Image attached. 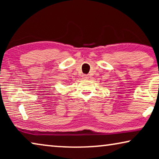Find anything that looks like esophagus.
<instances>
[{
  "mask_svg": "<svg viewBox=\"0 0 159 159\" xmlns=\"http://www.w3.org/2000/svg\"><path fill=\"white\" fill-rule=\"evenodd\" d=\"M88 75H83V78L84 79H85V80H87V79H88Z\"/></svg>",
  "mask_w": 159,
  "mask_h": 159,
  "instance_id": "obj_1",
  "label": "esophagus"
}]
</instances>
